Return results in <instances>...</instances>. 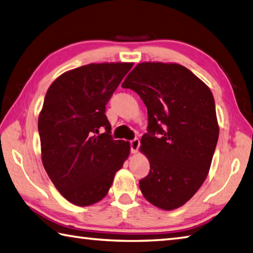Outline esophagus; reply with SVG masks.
<instances>
[{
  "label": "esophagus",
  "instance_id": "esophagus-1",
  "mask_svg": "<svg viewBox=\"0 0 253 253\" xmlns=\"http://www.w3.org/2000/svg\"><path fill=\"white\" fill-rule=\"evenodd\" d=\"M130 145H131V152L133 154H135L140 147V140L134 139V140L130 141Z\"/></svg>",
  "mask_w": 253,
  "mask_h": 253
}]
</instances>
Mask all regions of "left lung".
Wrapping results in <instances>:
<instances>
[{
    "label": "left lung",
    "mask_w": 253,
    "mask_h": 253,
    "mask_svg": "<svg viewBox=\"0 0 253 253\" xmlns=\"http://www.w3.org/2000/svg\"><path fill=\"white\" fill-rule=\"evenodd\" d=\"M122 87L139 94L149 116L140 150L151 169L139 182L141 192L154 206L174 211L196 194L211 169L219 135L212 93L184 66L160 61L137 64Z\"/></svg>",
    "instance_id": "1"
}]
</instances>
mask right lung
I'll return each instance as SVG.
<instances>
[{"instance_id": "obj_1", "label": "right lung", "mask_w": 253, "mask_h": 253, "mask_svg": "<svg viewBox=\"0 0 253 253\" xmlns=\"http://www.w3.org/2000/svg\"><path fill=\"white\" fill-rule=\"evenodd\" d=\"M132 66L84 65L60 75L47 90L38 117L42 162L57 190L76 206L106 197L130 154V143L111 137L104 112Z\"/></svg>"}]
</instances>
